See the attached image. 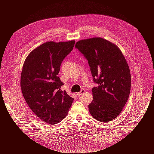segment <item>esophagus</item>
I'll list each match as a JSON object with an SVG mask.
<instances>
[{"label": "esophagus", "instance_id": "34e87169", "mask_svg": "<svg viewBox=\"0 0 154 154\" xmlns=\"http://www.w3.org/2000/svg\"><path fill=\"white\" fill-rule=\"evenodd\" d=\"M85 92V91L84 90V89H82L81 90V91H80V92H78V93H77V96H80V95H81L82 94H83L84 92Z\"/></svg>", "mask_w": 154, "mask_h": 154}]
</instances>
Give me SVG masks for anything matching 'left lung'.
I'll use <instances>...</instances> for the list:
<instances>
[{"instance_id": "8db88e82", "label": "left lung", "mask_w": 154, "mask_h": 154, "mask_svg": "<svg viewBox=\"0 0 154 154\" xmlns=\"http://www.w3.org/2000/svg\"><path fill=\"white\" fill-rule=\"evenodd\" d=\"M75 47L88 60L94 81L98 84L92 88L88 110L100 122H110L120 114L130 94L128 63L115 44L101 37L80 40Z\"/></svg>"}]
</instances>
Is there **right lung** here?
<instances>
[{
    "mask_svg": "<svg viewBox=\"0 0 154 154\" xmlns=\"http://www.w3.org/2000/svg\"><path fill=\"white\" fill-rule=\"evenodd\" d=\"M75 42H45L28 55L23 65L20 87L23 98L37 117L51 125L67 116L74 100L60 90L63 83L57 75Z\"/></svg>",
    "mask_w": 154,
    "mask_h": 154,
    "instance_id": "right-lung-1",
    "label": "right lung"
}]
</instances>
